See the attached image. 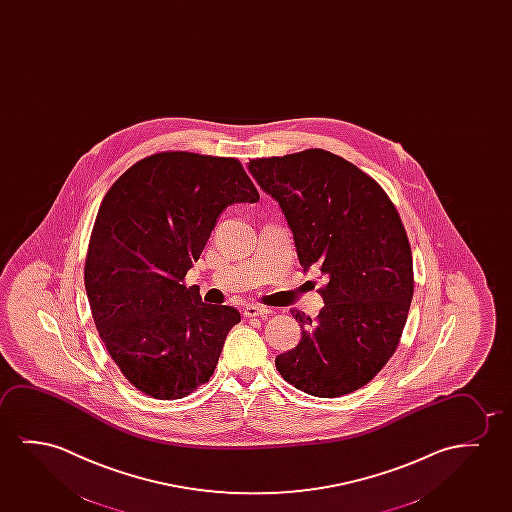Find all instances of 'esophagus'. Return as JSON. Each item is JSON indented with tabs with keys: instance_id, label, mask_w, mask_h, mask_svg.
I'll return each instance as SVG.
<instances>
[{
	"instance_id": "esophagus-1",
	"label": "esophagus",
	"mask_w": 512,
	"mask_h": 512,
	"mask_svg": "<svg viewBox=\"0 0 512 512\" xmlns=\"http://www.w3.org/2000/svg\"><path fill=\"white\" fill-rule=\"evenodd\" d=\"M269 313L271 310L260 304H248L245 308V317H267Z\"/></svg>"
}]
</instances>
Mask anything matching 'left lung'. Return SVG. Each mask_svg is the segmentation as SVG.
Segmentation results:
<instances>
[{
    "label": "left lung",
    "instance_id": "8db88e82",
    "mask_svg": "<svg viewBox=\"0 0 512 512\" xmlns=\"http://www.w3.org/2000/svg\"><path fill=\"white\" fill-rule=\"evenodd\" d=\"M248 171L280 204L304 271L324 280V308L315 319L296 312L301 341L276 370L312 396L354 393L386 366L407 322L414 271L400 215L377 181L324 149L250 160Z\"/></svg>",
    "mask_w": 512,
    "mask_h": 512
}]
</instances>
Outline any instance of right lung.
Instances as JSON below:
<instances>
[{"mask_svg": "<svg viewBox=\"0 0 512 512\" xmlns=\"http://www.w3.org/2000/svg\"><path fill=\"white\" fill-rule=\"evenodd\" d=\"M257 200L237 160L186 151L135 163L102 200L84 283L109 356L142 393L179 400L213 375L241 315L183 280L225 208Z\"/></svg>", "mask_w": 512, "mask_h": 512, "instance_id": "add662e5", "label": "right lung"}]
</instances>
